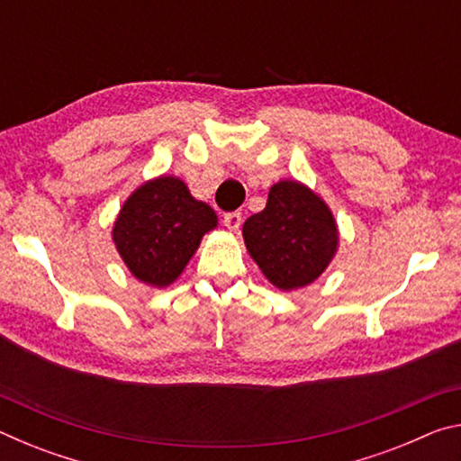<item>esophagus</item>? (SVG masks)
Instances as JSON below:
<instances>
[{
  "label": "esophagus",
  "instance_id": "obj_1",
  "mask_svg": "<svg viewBox=\"0 0 461 461\" xmlns=\"http://www.w3.org/2000/svg\"><path fill=\"white\" fill-rule=\"evenodd\" d=\"M223 223H225V228H228L230 231H238L240 225H241V213L240 212L225 213L223 215Z\"/></svg>",
  "mask_w": 461,
  "mask_h": 461
}]
</instances>
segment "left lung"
<instances>
[{
  "instance_id": "1",
  "label": "left lung",
  "mask_w": 461,
  "mask_h": 461,
  "mask_svg": "<svg viewBox=\"0 0 461 461\" xmlns=\"http://www.w3.org/2000/svg\"><path fill=\"white\" fill-rule=\"evenodd\" d=\"M241 236L262 275L280 291L317 280L339 246L331 209L299 181L272 185L267 207L248 217Z\"/></svg>"
}]
</instances>
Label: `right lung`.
<instances>
[{"label":"right lung","mask_w":461,"mask_h":461,"mask_svg":"<svg viewBox=\"0 0 461 461\" xmlns=\"http://www.w3.org/2000/svg\"><path fill=\"white\" fill-rule=\"evenodd\" d=\"M217 228V215L197 201L178 176L150 178L130 194L113 221L112 238L123 264L140 283L173 285L203 236Z\"/></svg>","instance_id":"add662e5"}]
</instances>
